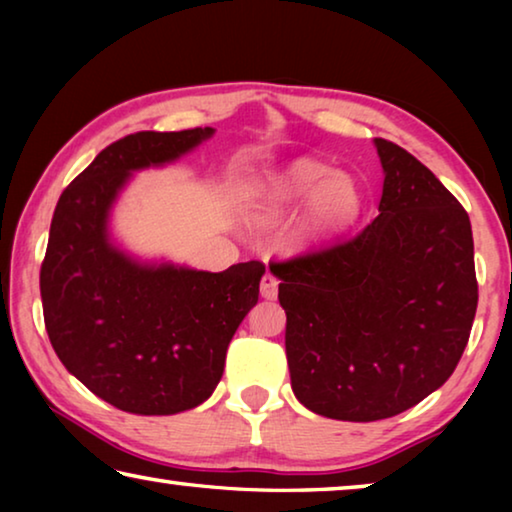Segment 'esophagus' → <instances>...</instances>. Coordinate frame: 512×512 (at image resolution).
Returning <instances> with one entry per match:
<instances>
[{
	"mask_svg": "<svg viewBox=\"0 0 512 512\" xmlns=\"http://www.w3.org/2000/svg\"><path fill=\"white\" fill-rule=\"evenodd\" d=\"M259 293H262V298H266V300H275L277 298V277L266 273L262 277V284H259Z\"/></svg>",
	"mask_w": 512,
	"mask_h": 512,
	"instance_id": "34e87169",
	"label": "esophagus"
}]
</instances>
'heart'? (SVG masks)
<instances>
[{
	"label": "heart",
	"mask_w": 512,
	"mask_h": 512,
	"mask_svg": "<svg viewBox=\"0 0 512 512\" xmlns=\"http://www.w3.org/2000/svg\"><path fill=\"white\" fill-rule=\"evenodd\" d=\"M307 201L296 228L298 244L327 241L354 223L361 210V192L350 176L334 173L325 162L302 158L275 173L250 212L264 228L282 223Z\"/></svg>",
	"instance_id": "1"
}]
</instances>
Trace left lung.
I'll return each instance as SVG.
<instances>
[{
	"label": "left lung",
	"mask_w": 512,
	"mask_h": 512,
	"mask_svg": "<svg viewBox=\"0 0 512 512\" xmlns=\"http://www.w3.org/2000/svg\"><path fill=\"white\" fill-rule=\"evenodd\" d=\"M384 192L357 237L271 266L287 311V361L300 404L375 422L452 377L479 302L470 216L388 140H375Z\"/></svg>",
	"instance_id": "left-lung-1"
}]
</instances>
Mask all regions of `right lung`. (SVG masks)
Listing matches in <instances>:
<instances>
[{
    "instance_id": "1",
    "label": "right lung",
    "mask_w": 512,
    "mask_h": 512,
    "mask_svg": "<svg viewBox=\"0 0 512 512\" xmlns=\"http://www.w3.org/2000/svg\"><path fill=\"white\" fill-rule=\"evenodd\" d=\"M212 135L214 128H192L121 137L69 183L51 219L40 268L49 341L81 384L126 413L173 415L203 404L257 305L262 262L221 273L144 264L108 235L133 171L178 160Z\"/></svg>"
}]
</instances>
